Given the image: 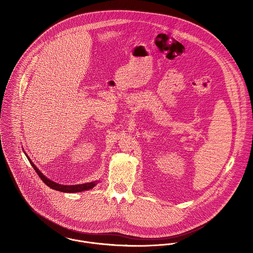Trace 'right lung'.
<instances>
[{
  "label": "right lung",
  "instance_id": "right-lung-1",
  "mask_svg": "<svg viewBox=\"0 0 253 253\" xmlns=\"http://www.w3.org/2000/svg\"><path fill=\"white\" fill-rule=\"evenodd\" d=\"M28 158V157H27ZM31 166L33 167V169L36 170L37 174L39 175V177L43 181V183L45 185H47L49 188L51 189H54L56 191H60V192H63V193H76V192H82V191H85V190H89L91 188H93L96 184H97V181H94V182H90V183H84V184H80V185H60L58 183H55L53 181L49 180L47 179L44 175H42V173L38 169L36 166L30 161V159H28Z\"/></svg>",
  "mask_w": 253,
  "mask_h": 253
}]
</instances>
